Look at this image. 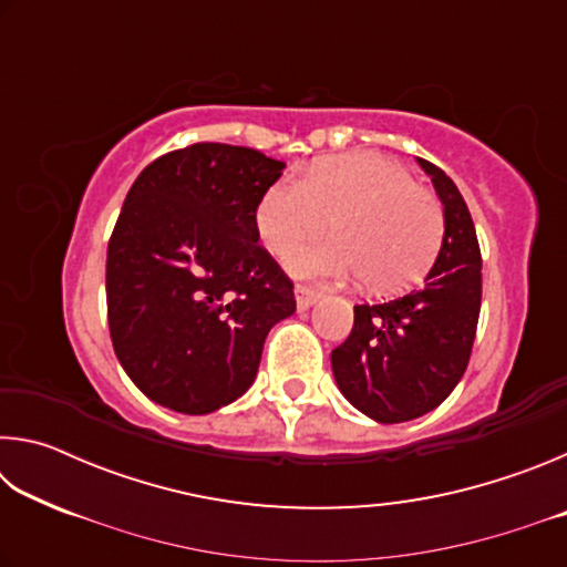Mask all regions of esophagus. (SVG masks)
<instances>
[{"label": "esophagus", "instance_id": "34e87169", "mask_svg": "<svg viewBox=\"0 0 567 567\" xmlns=\"http://www.w3.org/2000/svg\"><path fill=\"white\" fill-rule=\"evenodd\" d=\"M320 292H315V290H310V287H302V285H297L295 287V300H297V310H310L312 305H318L320 302Z\"/></svg>", "mask_w": 567, "mask_h": 567}]
</instances>
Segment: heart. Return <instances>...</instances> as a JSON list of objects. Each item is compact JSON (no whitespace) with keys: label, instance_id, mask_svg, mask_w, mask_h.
Wrapping results in <instances>:
<instances>
[{"label":"heart","instance_id":"b5f03b06","mask_svg":"<svg viewBox=\"0 0 567 567\" xmlns=\"http://www.w3.org/2000/svg\"><path fill=\"white\" fill-rule=\"evenodd\" d=\"M332 219L334 239L295 247L287 270L305 280H352L372 292H400L433 265L443 243V205L410 172L380 155L315 162L305 182L282 177L257 205L262 245L282 255L318 237Z\"/></svg>","mask_w":567,"mask_h":567}]
</instances>
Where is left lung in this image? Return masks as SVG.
<instances>
[{"label":"left lung","instance_id":"8db88e82","mask_svg":"<svg viewBox=\"0 0 567 567\" xmlns=\"http://www.w3.org/2000/svg\"><path fill=\"white\" fill-rule=\"evenodd\" d=\"M417 162L443 203L445 233L433 270L405 297L354 305L350 338L330 354L334 382L350 405L385 425L425 415L455 390L483 295V260L465 199L443 169Z\"/></svg>","mask_w":567,"mask_h":567}]
</instances>
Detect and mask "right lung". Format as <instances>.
Returning <instances> with one entry per match:
<instances>
[{"instance_id":"add662e5","label":"right lung","mask_w":567,"mask_h":567,"mask_svg":"<svg viewBox=\"0 0 567 567\" xmlns=\"http://www.w3.org/2000/svg\"><path fill=\"white\" fill-rule=\"evenodd\" d=\"M285 162L199 142L140 172L107 247L117 360L162 408L207 415L243 398L262 344L295 312L292 282L257 245V205Z\"/></svg>"}]
</instances>
